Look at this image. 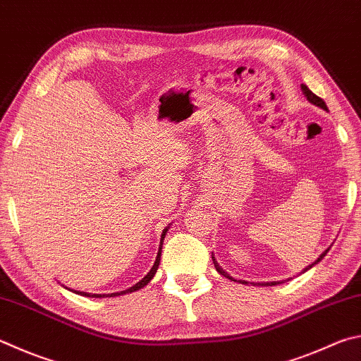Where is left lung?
Listing matches in <instances>:
<instances>
[{
    "label": "left lung",
    "instance_id": "obj_1",
    "mask_svg": "<svg viewBox=\"0 0 361 361\" xmlns=\"http://www.w3.org/2000/svg\"><path fill=\"white\" fill-rule=\"evenodd\" d=\"M301 91H303V94L306 96V99L307 101H310L311 104H312V106H316V107H320V109H324V110H326V112H329V107H326V104L324 102V99H320V97L319 96H316V94H314L312 93V91L310 90V88H307L306 87V85H301ZM330 251V247L329 249H325V251L322 252V254H320L319 255V259L317 260H314L312 262V264L310 265V267H306V268H303V271H301V273H305V271H307V270H310V268H312L314 265H316V264H319V262L320 260H322L324 257H325V254L326 252H329ZM212 259H213V264H214V267H216V270H218V273H221L222 274V276H226V278H228V279H233L232 276H231V274H228L226 270H222V268L219 267V264H218V260H216L214 259V255L212 254ZM235 281V279H233ZM240 283L241 284H246L245 283V281H240ZM276 284H279L278 283V281H270V283H259V286H276Z\"/></svg>",
    "mask_w": 361,
    "mask_h": 361
}]
</instances>
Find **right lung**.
<instances>
[{
    "instance_id": "add662e5",
    "label": "right lung",
    "mask_w": 361,
    "mask_h": 361,
    "mask_svg": "<svg viewBox=\"0 0 361 361\" xmlns=\"http://www.w3.org/2000/svg\"><path fill=\"white\" fill-rule=\"evenodd\" d=\"M170 227V226H169ZM169 227H166L162 231V235H161V243H159V251H158V255H156V260H154V264H153V267H152V270H149L148 273H147V276H143L139 283L137 284H134L133 287H129V289H126V290H121V292H115V293H88V292H80V290H74V289H69V290H72L74 293H78V295H83V297H91V298H104V297H118V295H126V293H130V292H135V290H139V289H142V287H145L149 281H152L153 278H154V274H156V271H158V268H159V262H161V251H162V243H164V238H166V233H167V231H169ZM68 289V287H66Z\"/></svg>"
}]
</instances>
